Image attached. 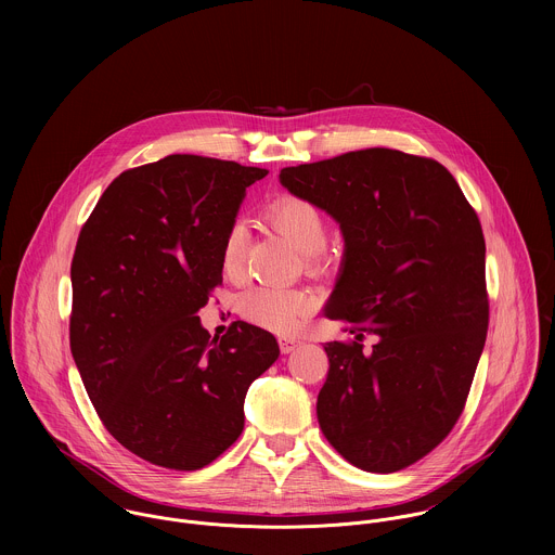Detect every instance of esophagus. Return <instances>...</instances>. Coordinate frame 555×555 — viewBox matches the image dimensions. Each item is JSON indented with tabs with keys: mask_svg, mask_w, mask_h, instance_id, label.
Listing matches in <instances>:
<instances>
[{
	"mask_svg": "<svg viewBox=\"0 0 555 555\" xmlns=\"http://www.w3.org/2000/svg\"><path fill=\"white\" fill-rule=\"evenodd\" d=\"M278 344H280V350H282L284 354H291L295 348H299V346H301V341H299V339H295V337H280V339H278Z\"/></svg>",
	"mask_w": 555,
	"mask_h": 555,
	"instance_id": "esophagus-1",
	"label": "esophagus"
}]
</instances>
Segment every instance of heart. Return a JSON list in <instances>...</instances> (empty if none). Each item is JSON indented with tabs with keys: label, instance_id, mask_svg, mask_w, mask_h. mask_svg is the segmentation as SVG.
Listing matches in <instances>:
<instances>
[{
	"label": "heart",
	"instance_id": "heart-1",
	"mask_svg": "<svg viewBox=\"0 0 555 555\" xmlns=\"http://www.w3.org/2000/svg\"><path fill=\"white\" fill-rule=\"evenodd\" d=\"M269 224L288 238L301 254L314 256L326 245L328 229L326 218L314 203L301 196H278L264 209ZM245 260V231L241 224H233L222 245V267L224 273L235 278L243 269ZM317 306V297L308 291L286 288L278 284H256L243 291L237 299V312L247 322L271 328L278 333L295 331L301 320Z\"/></svg>",
	"mask_w": 555,
	"mask_h": 555
}]
</instances>
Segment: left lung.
I'll use <instances>...</instances> for the list:
<instances>
[{
	"mask_svg": "<svg viewBox=\"0 0 555 555\" xmlns=\"http://www.w3.org/2000/svg\"><path fill=\"white\" fill-rule=\"evenodd\" d=\"M280 183L326 211L344 258L324 317L320 429L352 466L389 475L434 451L457 423L489 324L485 237L436 159L372 147L282 168ZM378 334L370 353L362 337Z\"/></svg>",
	"mask_w": 555,
	"mask_h": 555,
	"instance_id": "obj_1",
	"label": "left lung"
}]
</instances>
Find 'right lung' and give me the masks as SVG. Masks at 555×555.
I'll use <instances>...</instances> for the list:
<instances>
[{
  "label": "right lung",
  "instance_id": "1",
  "mask_svg": "<svg viewBox=\"0 0 555 555\" xmlns=\"http://www.w3.org/2000/svg\"><path fill=\"white\" fill-rule=\"evenodd\" d=\"M264 168L175 154L121 172L80 231L70 350L108 434L141 460L198 470L243 431L249 385L280 357L237 320L214 337L201 308L222 284V245Z\"/></svg>",
  "mask_w": 555,
  "mask_h": 555
}]
</instances>
